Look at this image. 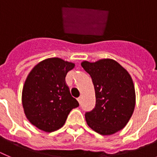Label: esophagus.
Instances as JSON below:
<instances>
[{
  "mask_svg": "<svg viewBox=\"0 0 157 157\" xmlns=\"http://www.w3.org/2000/svg\"><path fill=\"white\" fill-rule=\"evenodd\" d=\"M77 101H78L79 103H80V101H81V98H80V97H79V98H77Z\"/></svg>",
  "mask_w": 157,
  "mask_h": 157,
  "instance_id": "34e87169",
  "label": "esophagus"
}]
</instances>
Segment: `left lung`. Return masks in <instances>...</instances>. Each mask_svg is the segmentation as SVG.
<instances>
[{
	"label": "left lung",
	"instance_id": "1",
	"mask_svg": "<svg viewBox=\"0 0 157 157\" xmlns=\"http://www.w3.org/2000/svg\"><path fill=\"white\" fill-rule=\"evenodd\" d=\"M92 79L95 107L85 113L87 124L97 133L110 135L126 126L135 106V91L128 72L113 59L82 62Z\"/></svg>",
	"mask_w": 157,
	"mask_h": 157
}]
</instances>
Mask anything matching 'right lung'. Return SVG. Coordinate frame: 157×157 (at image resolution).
<instances>
[{"mask_svg":"<svg viewBox=\"0 0 157 157\" xmlns=\"http://www.w3.org/2000/svg\"><path fill=\"white\" fill-rule=\"evenodd\" d=\"M75 64L59 58L44 59L31 70L24 84L22 102L31 124L46 132L64 125L73 109L79 106L66 84V76Z\"/></svg>","mask_w":157,"mask_h":157,"instance_id":"right-lung-1","label":"right lung"}]
</instances>
